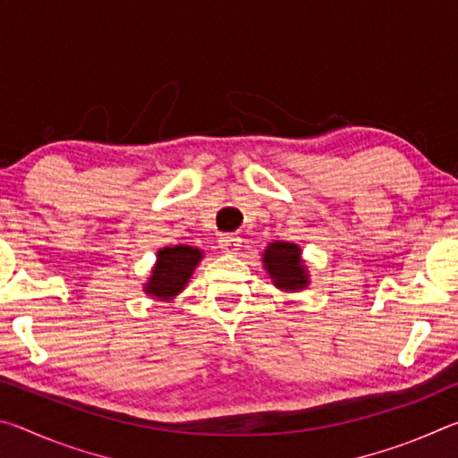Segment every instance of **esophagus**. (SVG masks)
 <instances>
[{
  "label": "esophagus",
  "mask_w": 458,
  "mask_h": 458,
  "mask_svg": "<svg viewBox=\"0 0 458 458\" xmlns=\"http://www.w3.org/2000/svg\"><path fill=\"white\" fill-rule=\"evenodd\" d=\"M240 238L236 234H222L220 236V248L228 254H236L240 250Z\"/></svg>",
  "instance_id": "34e87169"
}]
</instances>
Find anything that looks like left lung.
Returning a JSON list of instances; mask_svg holds the SVG:
<instances>
[{"instance_id": "left-lung-1", "label": "left lung", "mask_w": 458, "mask_h": 458, "mask_svg": "<svg viewBox=\"0 0 458 458\" xmlns=\"http://www.w3.org/2000/svg\"><path fill=\"white\" fill-rule=\"evenodd\" d=\"M262 267L276 289L284 293H299L311 283V275L303 260V250L294 242L273 240L262 252Z\"/></svg>"}]
</instances>
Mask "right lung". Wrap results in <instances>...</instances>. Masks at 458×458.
I'll return each mask as SVG.
<instances>
[{"instance_id": "obj_1", "label": "right lung", "mask_w": 458, "mask_h": 458, "mask_svg": "<svg viewBox=\"0 0 458 458\" xmlns=\"http://www.w3.org/2000/svg\"><path fill=\"white\" fill-rule=\"evenodd\" d=\"M204 259V250L190 244H174L157 250L151 275L143 284V293L155 301H172L188 286L193 270Z\"/></svg>"}]
</instances>
